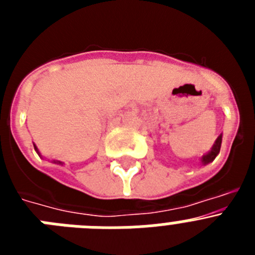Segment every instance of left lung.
Wrapping results in <instances>:
<instances>
[{
    "mask_svg": "<svg viewBox=\"0 0 255 255\" xmlns=\"http://www.w3.org/2000/svg\"><path fill=\"white\" fill-rule=\"evenodd\" d=\"M221 143H222V134H221L220 136L216 139L215 144H213V147L211 148V150H209L207 154H204L203 157L200 158V162H202V164H203V166L211 163V162L213 161L216 157H217L218 153H220V149H221Z\"/></svg>",
    "mask_w": 255,
    "mask_h": 255,
    "instance_id": "obj_1",
    "label": "left lung"
}]
</instances>
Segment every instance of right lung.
Segmentation results:
<instances>
[{
  "label": "right lung",
  "instance_id": "obj_1",
  "mask_svg": "<svg viewBox=\"0 0 255 255\" xmlns=\"http://www.w3.org/2000/svg\"><path fill=\"white\" fill-rule=\"evenodd\" d=\"M34 149H35V150H37V153H38V154H39V155H40L39 150H38V148H37V145H35V144H34ZM53 163H58V164H62V162H60V161H53Z\"/></svg>",
  "mask_w": 255,
  "mask_h": 255
}]
</instances>
